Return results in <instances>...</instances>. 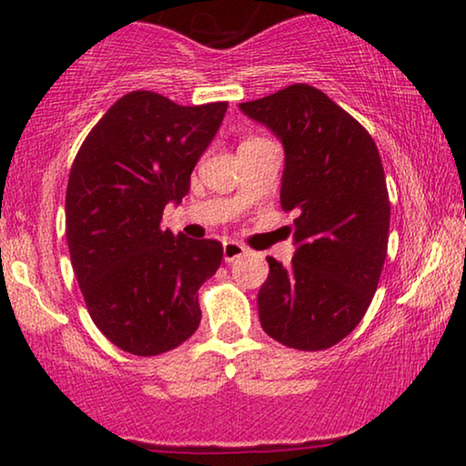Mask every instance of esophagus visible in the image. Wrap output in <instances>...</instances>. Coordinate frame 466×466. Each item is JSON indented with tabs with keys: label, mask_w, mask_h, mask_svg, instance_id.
<instances>
[{
	"label": "esophagus",
	"mask_w": 466,
	"mask_h": 466,
	"mask_svg": "<svg viewBox=\"0 0 466 466\" xmlns=\"http://www.w3.org/2000/svg\"><path fill=\"white\" fill-rule=\"evenodd\" d=\"M244 254H248V248L244 244H239V241H225V244H222V257H225L227 263L244 257Z\"/></svg>",
	"instance_id": "esophagus-1"
}]
</instances>
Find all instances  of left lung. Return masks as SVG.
Masks as SVG:
<instances>
[{"mask_svg": "<svg viewBox=\"0 0 466 466\" xmlns=\"http://www.w3.org/2000/svg\"><path fill=\"white\" fill-rule=\"evenodd\" d=\"M239 110L282 142L279 201L299 212L292 263L267 257L260 327L289 348H330L362 320L386 260L390 201L378 146L309 85L286 86Z\"/></svg>", "mask_w": 466, "mask_h": 466, "instance_id": "obj_1", "label": "left lung"}]
</instances>
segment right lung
I'll list each match as a JSON object with an SVG mask.
<instances>
[{
	"instance_id": "add662e5",
	"label": "right lung",
	"mask_w": 466,
	"mask_h": 466,
	"mask_svg": "<svg viewBox=\"0 0 466 466\" xmlns=\"http://www.w3.org/2000/svg\"><path fill=\"white\" fill-rule=\"evenodd\" d=\"M227 106L127 93L76 155L66 195L69 257L93 322L125 352H169L199 327L197 290L220 267L222 244L163 231L161 220L165 206L188 193Z\"/></svg>"
}]
</instances>
